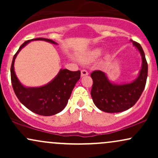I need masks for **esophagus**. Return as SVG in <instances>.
<instances>
[{
  "mask_svg": "<svg viewBox=\"0 0 158 158\" xmlns=\"http://www.w3.org/2000/svg\"><path fill=\"white\" fill-rule=\"evenodd\" d=\"M88 72L86 70L83 69V70H81V77H85V76H88Z\"/></svg>",
  "mask_w": 158,
  "mask_h": 158,
  "instance_id": "1",
  "label": "esophagus"
}]
</instances>
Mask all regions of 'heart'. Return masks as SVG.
<instances>
[{"label": "heart", "mask_w": 158, "mask_h": 158, "mask_svg": "<svg viewBox=\"0 0 158 158\" xmlns=\"http://www.w3.org/2000/svg\"><path fill=\"white\" fill-rule=\"evenodd\" d=\"M101 50L100 49H94V50H91L87 54L86 56L83 58V61H93L101 54Z\"/></svg>", "instance_id": "1"}]
</instances>
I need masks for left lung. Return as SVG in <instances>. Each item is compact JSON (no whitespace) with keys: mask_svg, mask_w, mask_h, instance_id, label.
<instances>
[{"mask_svg":"<svg viewBox=\"0 0 158 158\" xmlns=\"http://www.w3.org/2000/svg\"><path fill=\"white\" fill-rule=\"evenodd\" d=\"M142 56L143 64L138 78L129 84L114 85L108 81L106 74L101 70H94L90 73L93 79L92 99L99 109L108 113L122 112L131 108L140 97L148 76V64L142 47L132 41Z\"/></svg>","mask_w":158,"mask_h":158,"instance_id":"8db88e82","label":"left lung"}]
</instances>
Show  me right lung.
<instances>
[{
  "mask_svg": "<svg viewBox=\"0 0 158 158\" xmlns=\"http://www.w3.org/2000/svg\"><path fill=\"white\" fill-rule=\"evenodd\" d=\"M33 40H44L52 44H56L51 39L37 38L28 40L20 47L14 55L11 65V81L16 97L19 101L34 113L41 116H51L59 113L66 106L71 95L72 90L77 81L80 79L81 72L70 71L63 69L56 77L48 85L39 88H25L16 77L14 71V61L16 56L27 43Z\"/></svg>",
  "mask_w": 158,
  "mask_h": 158,
  "instance_id": "1",
  "label": "right lung"
}]
</instances>
